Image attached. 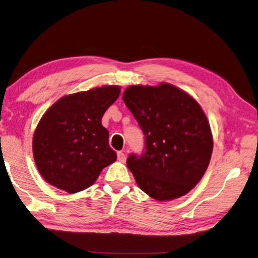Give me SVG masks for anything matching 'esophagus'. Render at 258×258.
<instances>
[{"instance_id":"esophagus-1","label":"esophagus","mask_w":258,"mask_h":258,"mask_svg":"<svg viewBox=\"0 0 258 258\" xmlns=\"http://www.w3.org/2000/svg\"><path fill=\"white\" fill-rule=\"evenodd\" d=\"M126 160V156L123 152H117V161L121 162V163H124Z\"/></svg>"}]
</instances>
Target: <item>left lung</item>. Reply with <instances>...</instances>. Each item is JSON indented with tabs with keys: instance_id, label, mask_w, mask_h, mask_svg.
Instances as JSON below:
<instances>
[{
	"instance_id": "8db88e82",
	"label": "left lung",
	"mask_w": 258,
	"mask_h": 258,
	"mask_svg": "<svg viewBox=\"0 0 258 258\" xmlns=\"http://www.w3.org/2000/svg\"><path fill=\"white\" fill-rule=\"evenodd\" d=\"M145 135V152L126 159L138 187L159 202L186 195L210 164V122L194 97L175 86L133 85L122 95Z\"/></svg>"
}]
</instances>
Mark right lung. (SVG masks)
I'll use <instances>...</instances> for the list:
<instances>
[{
	"label": "right lung",
	"instance_id": "1",
	"mask_svg": "<svg viewBox=\"0 0 258 258\" xmlns=\"http://www.w3.org/2000/svg\"><path fill=\"white\" fill-rule=\"evenodd\" d=\"M120 86H102L61 97L39 120L33 138L36 166L46 182L69 194L88 188L116 160L102 125Z\"/></svg>",
	"mask_w": 258,
	"mask_h": 258
}]
</instances>
